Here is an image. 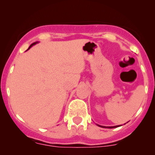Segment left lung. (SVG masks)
I'll return each instance as SVG.
<instances>
[{
	"instance_id": "obj_1",
	"label": "left lung",
	"mask_w": 155,
	"mask_h": 155,
	"mask_svg": "<svg viewBox=\"0 0 155 155\" xmlns=\"http://www.w3.org/2000/svg\"><path fill=\"white\" fill-rule=\"evenodd\" d=\"M97 126H99V127H104V128H115V127H120V126H122V125H116V126H108V127H106V126H102V125H99V124H97Z\"/></svg>"
}]
</instances>
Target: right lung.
<instances>
[{
	"label": "right lung",
	"instance_id": "right-lung-1",
	"mask_svg": "<svg viewBox=\"0 0 155 155\" xmlns=\"http://www.w3.org/2000/svg\"><path fill=\"white\" fill-rule=\"evenodd\" d=\"M38 41H36V42H34V43H33V44H32L30 46V47H29V48H28V49H31V48L32 47H33V45H35V44H38ZM28 50H27V51H28Z\"/></svg>",
	"mask_w": 155,
	"mask_h": 155
}]
</instances>
